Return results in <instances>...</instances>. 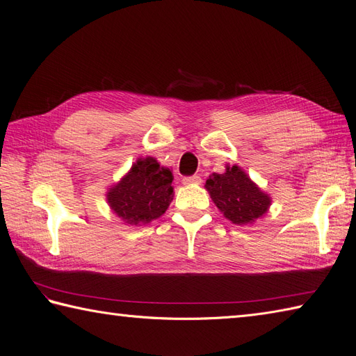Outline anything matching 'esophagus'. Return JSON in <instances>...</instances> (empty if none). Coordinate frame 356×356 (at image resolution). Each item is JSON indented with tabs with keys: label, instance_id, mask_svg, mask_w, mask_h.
Segmentation results:
<instances>
[{
	"label": "esophagus",
	"instance_id": "1",
	"mask_svg": "<svg viewBox=\"0 0 356 356\" xmlns=\"http://www.w3.org/2000/svg\"><path fill=\"white\" fill-rule=\"evenodd\" d=\"M202 179L199 175H193V177H186L184 179H182V184L184 186H197L200 184Z\"/></svg>",
	"mask_w": 356,
	"mask_h": 356
}]
</instances>
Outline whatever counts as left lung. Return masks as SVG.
I'll return each instance as SVG.
<instances>
[{
  "label": "left lung",
  "mask_w": 356,
  "mask_h": 356,
  "mask_svg": "<svg viewBox=\"0 0 356 356\" xmlns=\"http://www.w3.org/2000/svg\"><path fill=\"white\" fill-rule=\"evenodd\" d=\"M204 188L224 217L238 225L252 224L263 218L272 204L270 196L238 165H227L224 174H212Z\"/></svg>",
  "instance_id": "obj_1"
}]
</instances>
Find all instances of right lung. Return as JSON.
Masks as SVG:
<instances>
[{"instance_id":"1","label":"right lung","mask_w":356,"mask_h":356,"mask_svg":"<svg viewBox=\"0 0 356 356\" xmlns=\"http://www.w3.org/2000/svg\"><path fill=\"white\" fill-rule=\"evenodd\" d=\"M172 172L148 156L138 159L127 174L106 191L111 211L124 224L141 225L160 218L174 199Z\"/></svg>"}]
</instances>
